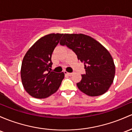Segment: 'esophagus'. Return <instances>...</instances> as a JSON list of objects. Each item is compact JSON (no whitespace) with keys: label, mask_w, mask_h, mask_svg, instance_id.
<instances>
[{"label":"esophagus","mask_w":132,"mask_h":132,"mask_svg":"<svg viewBox=\"0 0 132 132\" xmlns=\"http://www.w3.org/2000/svg\"><path fill=\"white\" fill-rule=\"evenodd\" d=\"M64 73L65 75H67V76H71L72 75V73H68V72L66 71H64Z\"/></svg>","instance_id":"esophagus-1"}]
</instances>
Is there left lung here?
<instances>
[{
	"label": "left lung",
	"instance_id": "obj_1",
	"mask_svg": "<svg viewBox=\"0 0 132 132\" xmlns=\"http://www.w3.org/2000/svg\"><path fill=\"white\" fill-rule=\"evenodd\" d=\"M60 44L71 49L85 64L86 73L76 83L79 90L90 96L106 93L115 74L113 59L108 51L92 37L82 34H64Z\"/></svg>",
	"mask_w": 132,
	"mask_h": 132
}]
</instances>
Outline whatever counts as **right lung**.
Returning <instances> with one entry per match:
<instances>
[{
    "label": "right lung",
    "mask_w": 132,
    "mask_h": 132,
    "mask_svg": "<svg viewBox=\"0 0 132 132\" xmlns=\"http://www.w3.org/2000/svg\"><path fill=\"white\" fill-rule=\"evenodd\" d=\"M63 34H50L36 42L24 56L21 79L25 90L36 98H46L57 92L64 78L63 72L51 71V56Z\"/></svg>",
    "instance_id": "add662e5"
}]
</instances>
